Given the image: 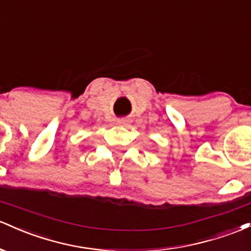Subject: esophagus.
<instances>
[{
  "instance_id": "obj_1",
  "label": "esophagus",
  "mask_w": 251,
  "mask_h": 251,
  "mask_svg": "<svg viewBox=\"0 0 251 251\" xmlns=\"http://www.w3.org/2000/svg\"><path fill=\"white\" fill-rule=\"evenodd\" d=\"M118 125H126V120H120V121H118Z\"/></svg>"
}]
</instances>
